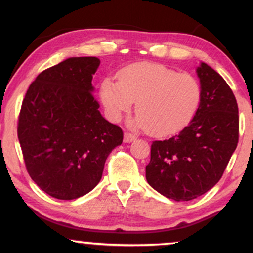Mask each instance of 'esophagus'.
Here are the masks:
<instances>
[{
	"mask_svg": "<svg viewBox=\"0 0 253 253\" xmlns=\"http://www.w3.org/2000/svg\"><path fill=\"white\" fill-rule=\"evenodd\" d=\"M135 139H136V135L133 134V133H129V132L125 133V136H124L125 143H130V141L135 140Z\"/></svg>",
	"mask_w": 253,
	"mask_h": 253,
	"instance_id": "34e87169",
	"label": "esophagus"
}]
</instances>
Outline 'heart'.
<instances>
[{"instance_id":"b5f03b06","label":"heart","mask_w":253,"mask_h":253,"mask_svg":"<svg viewBox=\"0 0 253 253\" xmlns=\"http://www.w3.org/2000/svg\"><path fill=\"white\" fill-rule=\"evenodd\" d=\"M101 100L107 114L118 121L135 102V124L153 135L175 134L190 124L202 100L199 80L161 64L138 63L118 75V83L106 80Z\"/></svg>"}]
</instances>
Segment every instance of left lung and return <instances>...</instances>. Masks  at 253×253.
Returning <instances> with one entry per match:
<instances>
[{
    "instance_id": "8db88e82",
    "label": "left lung",
    "mask_w": 253,
    "mask_h": 253,
    "mask_svg": "<svg viewBox=\"0 0 253 253\" xmlns=\"http://www.w3.org/2000/svg\"><path fill=\"white\" fill-rule=\"evenodd\" d=\"M202 100L196 115L177 135L151 145L146 179L175 201H190L211 189L223 175L239 139L233 91L206 63L197 68Z\"/></svg>"
}]
</instances>
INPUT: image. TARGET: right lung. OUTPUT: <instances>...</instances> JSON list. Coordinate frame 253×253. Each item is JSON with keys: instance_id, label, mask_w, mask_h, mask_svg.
<instances>
[{"instance_id": "1", "label": "right lung", "mask_w": 253, "mask_h": 253, "mask_svg": "<svg viewBox=\"0 0 253 253\" xmlns=\"http://www.w3.org/2000/svg\"><path fill=\"white\" fill-rule=\"evenodd\" d=\"M100 59L72 57L38 75L22 101L17 138L40 189L74 200L94 189L124 132L101 115L91 81Z\"/></svg>"}]
</instances>
